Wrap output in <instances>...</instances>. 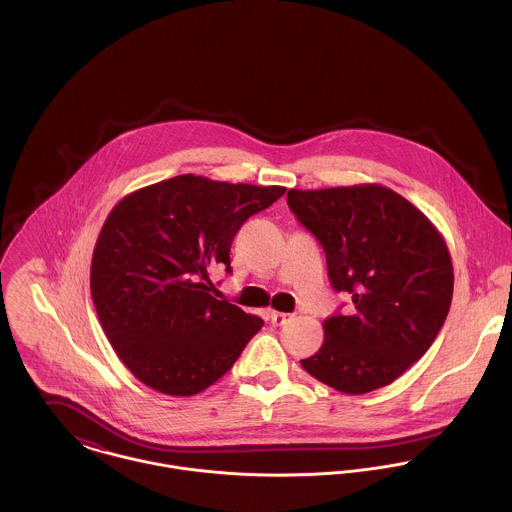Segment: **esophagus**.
I'll return each mask as SVG.
<instances>
[{"instance_id":"obj_1","label":"esophagus","mask_w":512,"mask_h":512,"mask_svg":"<svg viewBox=\"0 0 512 512\" xmlns=\"http://www.w3.org/2000/svg\"><path fill=\"white\" fill-rule=\"evenodd\" d=\"M270 319H272L274 325H284V323H288L292 319V315L290 313H282V311H272Z\"/></svg>"}]
</instances>
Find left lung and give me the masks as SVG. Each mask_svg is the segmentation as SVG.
Listing matches in <instances>:
<instances>
[{"label": "left lung", "instance_id": "left-lung-1", "mask_svg": "<svg viewBox=\"0 0 512 512\" xmlns=\"http://www.w3.org/2000/svg\"><path fill=\"white\" fill-rule=\"evenodd\" d=\"M315 234L329 280L353 299L323 321L325 339L301 366L343 394L394 382L438 337L453 297V264L436 224L396 191L363 183L288 191Z\"/></svg>", "mask_w": 512, "mask_h": 512}]
</instances>
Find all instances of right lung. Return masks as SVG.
<instances>
[{
	"mask_svg": "<svg viewBox=\"0 0 512 512\" xmlns=\"http://www.w3.org/2000/svg\"><path fill=\"white\" fill-rule=\"evenodd\" d=\"M284 193L187 173L142 187L110 211L90 264L92 301L116 355L151 390L203 392L260 331L258 315L209 293V274L230 272L238 228Z\"/></svg>",
	"mask_w": 512,
	"mask_h": 512,
	"instance_id": "obj_1",
	"label": "right lung"
}]
</instances>
